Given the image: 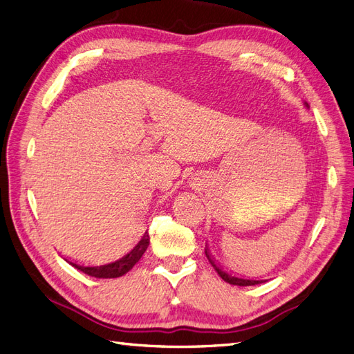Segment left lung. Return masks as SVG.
<instances>
[{
    "instance_id": "left-lung-1",
    "label": "left lung",
    "mask_w": 354,
    "mask_h": 354,
    "mask_svg": "<svg viewBox=\"0 0 354 354\" xmlns=\"http://www.w3.org/2000/svg\"><path fill=\"white\" fill-rule=\"evenodd\" d=\"M307 107H308V104H307ZM205 254H207V259L209 261V263L213 265V268L217 271L218 275L222 277V280H225L229 284H234V286H256V284H261V283L266 281V280H250V279H241V277H235L232 274H229L227 271H223L222 266L214 262V257H212V254H209L208 248H205Z\"/></svg>"
}]
</instances>
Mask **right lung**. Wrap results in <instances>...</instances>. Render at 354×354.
I'll list each match as a JSON object with an SVG mask.
<instances>
[{"mask_svg": "<svg viewBox=\"0 0 354 354\" xmlns=\"http://www.w3.org/2000/svg\"><path fill=\"white\" fill-rule=\"evenodd\" d=\"M149 243H150V238H149V234L146 232L145 235H142L140 243L133 247L128 254L120 257V259H118V261L106 263V265L88 266V265H79L75 262H70L66 259L65 261L70 265H73L74 268H77L79 271L88 274L91 277H95V279H118V277H122L123 274L131 271L132 266L141 259V256L145 254V252L147 250Z\"/></svg>", "mask_w": 354, "mask_h": 354, "instance_id": "add662e5", "label": "right lung"}]
</instances>
